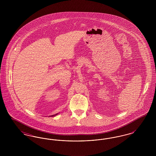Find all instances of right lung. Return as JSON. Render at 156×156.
<instances>
[{"label": "right lung", "instance_id": "1", "mask_svg": "<svg viewBox=\"0 0 156 156\" xmlns=\"http://www.w3.org/2000/svg\"><path fill=\"white\" fill-rule=\"evenodd\" d=\"M58 113H55V114H52V115H48V117H53V116H55L57 115Z\"/></svg>", "mask_w": 156, "mask_h": 156}]
</instances>
